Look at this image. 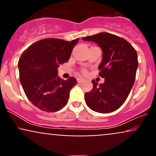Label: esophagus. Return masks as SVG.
I'll list each match as a JSON object with an SVG mask.
<instances>
[{
	"mask_svg": "<svg viewBox=\"0 0 156 156\" xmlns=\"http://www.w3.org/2000/svg\"><path fill=\"white\" fill-rule=\"evenodd\" d=\"M83 80H84L83 79V78H78V79H77V81H78V83H82Z\"/></svg>",
	"mask_w": 156,
	"mask_h": 156,
	"instance_id": "1",
	"label": "esophagus"
}]
</instances>
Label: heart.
Wrapping results in <instances>:
<instances>
[{"instance_id": "obj_1", "label": "heart", "mask_w": 156, "mask_h": 156, "mask_svg": "<svg viewBox=\"0 0 156 156\" xmlns=\"http://www.w3.org/2000/svg\"><path fill=\"white\" fill-rule=\"evenodd\" d=\"M82 73H83V74H86V73H87V69H82Z\"/></svg>"}]
</instances>
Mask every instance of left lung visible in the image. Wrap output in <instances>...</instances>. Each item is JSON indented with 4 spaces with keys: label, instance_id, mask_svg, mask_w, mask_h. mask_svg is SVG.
I'll list each match as a JSON object with an SVG mask.
<instances>
[{
    "label": "left lung",
    "instance_id": "1",
    "mask_svg": "<svg viewBox=\"0 0 156 156\" xmlns=\"http://www.w3.org/2000/svg\"><path fill=\"white\" fill-rule=\"evenodd\" d=\"M98 43L103 51L98 67L99 76L105 82L98 85L92 80L93 89L85 93L89 108L99 113H111L125 103L135 81L138 67L136 51L128 41L117 35L102 32L82 38Z\"/></svg>",
    "mask_w": 156,
    "mask_h": 156
}]
</instances>
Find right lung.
I'll list each match as a JSON object with an SVG mask.
<instances>
[{
	"label": "right lung",
	"instance_id": "add662e5",
	"mask_svg": "<svg viewBox=\"0 0 156 156\" xmlns=\"http://www.w3.org/2000/svg\"><path fill=\"white\" fill-rule=\"evenodd\" d=\"M78 40L41 39L21 55L18 62L20 83L28 99L40 110L55 112L67 105L77 80L73 77L67 80L60 78L57 68L68 62Z\"/></svg>",
	"mask_w": 156,
	"mask_h": 156
}]
</instances>
